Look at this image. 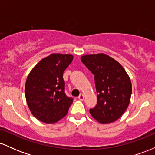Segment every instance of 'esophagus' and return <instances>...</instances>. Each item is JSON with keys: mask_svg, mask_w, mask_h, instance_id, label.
Masks as SVG:
<instances>
[{"mask_svg": "<svg viewBox=\"0 0 155 155\" xmlns=\"http://www.w3.org/2000/svg\"><path fill=\"white\" fill-rule=\"evenodd\" d=\"M78 98H79L80 101H83L84 98V96L83 94H81V95H80L79 97H78Z\"/></svg>", "mask_w": 155, "mask_h": 155, "instance_id": "1", "label": "esophagus"}]
</instances>
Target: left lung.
I'll return each mask as SVG.
<instances>
[{
	"label": "left lung",
	"instance_id": "left-lung-1",
	"mask_svg": "<svg viewBox=\"0 0 155 155\" xmlns=\"http://www.w3.org/2000/svg\"><path fill=\"white\" fill-rule=\"evenodd\" d=\"M81 62L94 74L97 103L90 112L103 124L113 122L124 113L132 94V84L123 67L104 54L84 55Z\"/></svg>",
	"mask_w": 155,
	"mask_h": 155
}]
</instances>
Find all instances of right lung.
<instances>
[{"label":"right lung","instance_id":"1","mask_svg":"<svg viewBox=\"0 0 155 155\" xmlns=\"http://www.w3.org/2000/svg\"><path fill=\"white\" fill-rule=\"evenodd\" d=\"M72 60L71 54H51L28 75L25 87L27 104L38 120L54 123L66 115L74 99L65 94L63 75Z\"/></svg>","mask_w":155,"mask_h":155}]
</instances>
